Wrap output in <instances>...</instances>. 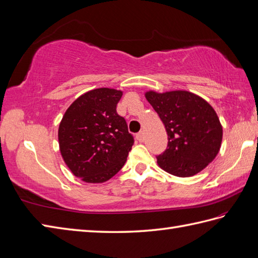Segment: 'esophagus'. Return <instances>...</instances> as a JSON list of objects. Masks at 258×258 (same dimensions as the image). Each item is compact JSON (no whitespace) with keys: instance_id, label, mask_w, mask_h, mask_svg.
<instances>
[{"instance_id":"esophagus-1","label":"esophagus","mask_w":258,"mask_h":258,"mask_svg":"<svg viewBox=\"0 0 258 258\" xmlns=\"http://www.w3.org/2000/svg\"><path fill=\"white\" fill-rule=\"evenodd\" d=\"M137 140L139 142H143L144 141V131H140L139 134H137Z\"/></svg>"}]
</instances>
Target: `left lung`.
I'll return each instance as SVG.
<instances>
[{"instance_id": "1", "label": "left lung", "mask_w": 258, "mask_h": 258, "mask_svg": "<svg viewBox=\"0 0 258 258\" xmlns=\"http://www.w3.org/2000/svg\"><path fill=\"white\" fill-rule=\"evenodd\" d=\"M146 98L167 133V148L156 156L162 169L189 177L215 160L221 147L222 125L209 103L187 91H149Z\"/></svg>"}]
</instances>
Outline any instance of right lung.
Listing matches in <instances>:
<instances>
[{
    "instance_id": "right-lung-1",
    "label": "right lung",
    "mask_w": 258,
    "mask_h": 258,
    "mask_svg": "<svg viewBox=\"0 0 258 258\" xmlns=\"http://www.w3.org/2000/svg\"><path fill=\"white\" fill-rule=\"evenodd\" d=\"M121 91L96 89L81 95L66 111L58 138L62 158L75 176L86 183H104L127 161L134 137L117 114Z\"/></svg>"
}]
</instances>
